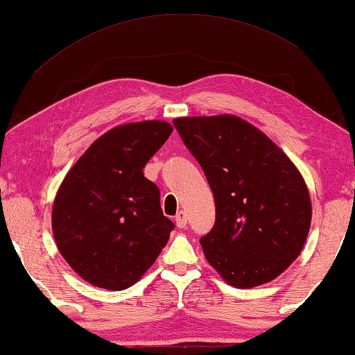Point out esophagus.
<instances>
[{"label":"esophagus","instance_id":"34e87169","mask_svg":"<svg viewBox=\"0 0 355 355\" xmlns=\"http://www.w3.org/2000/svg\"><path fill=\"white\" fill-rule=\"evenodd\" d=\"M174 222H176L178 228H186L187 225V214L184 210H179L176 218H174Z\"/></svg>","mask_w":355,"mask_h":355}]
</instances>
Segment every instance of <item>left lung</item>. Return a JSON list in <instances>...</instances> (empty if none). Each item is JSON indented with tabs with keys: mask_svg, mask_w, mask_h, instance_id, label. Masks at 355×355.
Masks as SVG:
<instances>
[{
	"mask_svg": "<svg viewBox=\"0 0 355 355\" xmlns=\"http://www.w3.org/2000/svg\"><path fill=\"white\" fill-rule=\"evenodd\" d=\"M173 123L214 192V228L200 238L207 261L238 288L277 277L302 252L311 223L310 194L295 164L239 117Z\"/></svg>",
	"mask_w": 355,
	"mask_h": 355,
	"instance_id": "8db88e82",
	"label": "left lung"
}]
</instances>
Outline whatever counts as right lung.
Returning <instances> with one entry per match:
<instances>
[{
  "label": "right lung",
  "instance_id": "add662e5",
  "mask_svg": "<svg viewBox=\"0 0 355 355\" xmlns=\"http://www.w3.org/2000/svg\"><path fill=\"white\" fill-rule=\"evenodd\" d=\"M161 121L125 123L99 137L60 186L52 228L65 261L86 282L123 290L166 246L174 223L144 168L171 135Z\"/></svg>",
  "mask_w": 355,
  "mask_h": 355
}]
</instances>
